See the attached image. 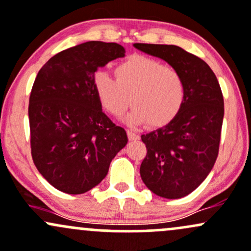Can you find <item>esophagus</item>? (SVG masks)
Listing matches in <instances>:
<instances>
[{
    "mask_svg": "<svg viewBox=\"0 0 251 251\" xmlns=\"http://www.w3.org/2000/svg\"><path fill=\"white\" fill-rule=\"evenodd\" d=\"M127 137H128V139H130V140H137V139H139L138 134H137L136 132H133V131H131V130L127 131Z\"/></svg>",
    "mask_w": 251,
    "mask_h": 251,
    "instance_id": "34e87169",
    "label": "esophagus"
}]
</instances>
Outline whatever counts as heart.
Returning <instances> with one entry per match:
<instances>
[{
	"instance_id": "b5f03b06",
	"label": "heart",
	"mask_w": 251,
	"mask_h": 251,
	"mask_svg": "<svg viewBox=\"0 0 251 251\" xmlns=\"http://www.w3.org/2000/svg\"><path fill=\"white\" fill-rule=\"evenodd\" d=\"M114 74L113 78L106 71H98L93 78L96 98L112 117H123L132 103L128 124L140 125L148 121L150 126L161 127L172 123L182 109L186 82L175 67L143 54H132L115 67Z\"/></svg>"
}]
</instances>
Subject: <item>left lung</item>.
<instances>
[{
    "label": "left lung",
    "mask_w": 251,
    "mask_h": 251,
    "mask_svg": "<svg viewBox=\"0 0 251 251\" xmlns=\"http://www.w3.org/2000/svg\"><path fill=\"white\" fill-rule=\"evenodd\" d=\"M134 48L178 69L186 82V101L177 117L142 136L148 151L140 164L143 182L158 197L178 199L197 189L216 163L224 118L222 89L207 63L178 46Z\"/></svg>",
    "instance_id": "obj_1"
}]
</instances>
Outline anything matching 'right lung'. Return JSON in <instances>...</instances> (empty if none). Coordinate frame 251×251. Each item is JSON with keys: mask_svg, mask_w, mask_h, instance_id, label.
<instances>
[{"mask_svg": "<svg viewBox=\"0 0 251 251\" xmlns=\"http://www.w3.org/2000/svg\"><path fill=\"white\" fill-rule=\"evenodd\" d=\"M124 56L119 44L87 41L50 58L35 77L28 104L32 158L60 192L82 194L98 186L127 143L93 87L98 69Z\"/></svg>", "mask_w": 251, "mask_h": 251, "instance_id": "right-lung-1", "label": "right lung"}]
</instances>
